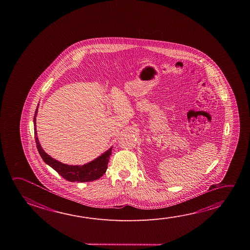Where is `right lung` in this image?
I'll return each instance as SVG.
<instances>
[{"instance_id": "add662e5", "label": "right lung", "mask_w": 250, "mask_h": 250, "mask_svg": "<svg viewBox=\"0 0 250 250\" xmlns=\"http://www.w3.org/2000/svg\"><path fill=\"white\" fill-rule=\"evenodd\" d=\"M37 109L34 116V131H35V139L37 143V150L42 159L49 165L50 167L53 168L55 171L61 175L63 179L70 181V182H90L92 180H96L103 176L105 173L107 169V165L109 162V159L111 155V149L110 148L108 151L99 156L96 160H92L90 163L83 165V166H70V165L62 164L58 160H54L50 156L48 155L43 149L42 148L39 140L37 139V127H36V117L37 114Z\"/></svg>"}]
</instances>
